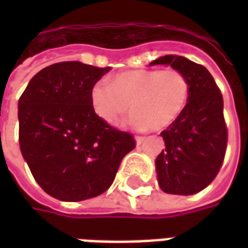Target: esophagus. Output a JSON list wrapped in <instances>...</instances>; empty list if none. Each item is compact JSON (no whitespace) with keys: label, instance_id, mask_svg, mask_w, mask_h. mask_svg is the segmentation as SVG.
I'll return each mask as SVG.
<instances>
[{"label":"esophagus","instance_id":"obj_1","mask_svg":"<svg viewBox=\"0 0 248 248\" xmlns=\"http://www.w3.org/2000/svg\"><path fill=\"white\" fill-rule=\"evenodd\" d=\"M145 140H146V137H142V135H137V137H135V142H137V145L138 146L142 145Z\"/></svg>","mask_w":248,"mask_h":248}]
</instances>
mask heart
<instances>
[{"label": "heart", "mask_w": 248, "mask_h": 248, "mask_svg": "<svg viewBox=\"0 0 248 248\" xmlns=\"http://www.w3.org/2000/svg\"><path fill=\"white\" fill-rule=\"evenodd\" d=\"M190 97V81L181 70H127L90 89V106L98 118L115 124L129 108V124L159 131L174 124Z\"/></svg>", "instance_id": "heart-1"}]
</instances>
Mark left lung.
I'll return each instance as SVG.
<instances>
[{"mask_svg":"<svg viewBox=\"0 0 248 248\" xmlns=\"http://www.w3.org/2000/svg\"><path fill=\"white\" fill-rule=\"evenodd\" d=\"M150 65H170L190 81V97L183 113L161 133L166 149L156 156L162 191L192 195L218 175L227 149L223 97L204 66L179 56H165Z\"/></svg>","mask_w":248,"mask_h":248,"instance_id":"1","label":"left lung"}]
</instances>
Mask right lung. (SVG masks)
I'll list each match as a JSON object with an SVG mask.
<instances>
[{"label": "right lung", "instance_id": "right-lung-1", "mask_svg": "<svg viewBox=\"0 0 248 248\" xmlns=\"http://www.w3.org/2000/svg\"><path fill=\"white\" fill-rule=\"evenodd\" d=\"M110 67L58 62L38 71L18 101L19 147L30 171L53 198L79 202L111 186L133 134L99 119L90 89Z\"/></svg>", "mask_w": 248, "mask_h": 248}]
</instances>
